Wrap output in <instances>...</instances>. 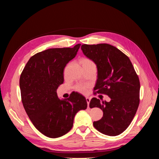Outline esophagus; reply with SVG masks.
<instances>
[{
	"instance_id": "esophagus-1",
	"label": "esophagus",
	"mask_w": 159,
	"mask_h": 159,
	"mask_svg": "<svg viewBox=\"0 0 159 159\" xmlns=\"http://www.w3.org/2000/svg\"><path fill=\"white\" fill-rule=\"evenodd\" d=\"M90 98H86V101H87V103H88V107L89 108V102H90Z\"/></svg>"
}]
</instances>
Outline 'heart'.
<instances>
[{
	"label": "heart",
	"mask_w": 159,
	"mask_h": 159,
	"mask_svg": "<svg viewBox=\"0 0 159 159\" xmlns=\"http://www.w3.org/2000/svg\"><path fill=\"white\" fill-rule=\"evenodd\" d=\"M80 63L81 66H82L83 68H85V67H95V65L93 63V61H91L90 59L86 58V57H84V58L81 59L80 60ZM76 89L78 91H80V92L85 93H86V91H87L88 87L85 85H78L77 86Z\"/></svg>",
	"instance_id": "1"
}]
</instances>
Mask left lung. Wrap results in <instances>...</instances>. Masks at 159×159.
<instances>
[{
	"label": "left lung",
	"mask_w": 159,
	"mask_h": 159,
	"mask_svg": "<svg viewBox=\"0 0 159 159\" xmlns=\"http://www.w3.org/2000/svg\"><path fill=\"white\" fill-rule=\"evenodd\" d=\"M84 54L97 66L94 94L108 95L109 102L93 98L89 107H99L103 115L93 122L98 131L109 136L122 133L136 114L139 105L140 81L128 56L108 44H83Z\"/></svg>",
	"instance_id": "obj_1"
}]
</instances>
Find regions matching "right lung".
<instances>
[{
  "label": "right lung",
  "mask_w": 159,
  "mask_h": 159,
  "mask_svg": "<svg viewBox=\"0 0 159 159\" xmlns=\"http://www.w3.org/2000/svg\"><path fill=\"white\" fill-rule=\"evenodd\" d=\"M80 45L38 52L29 59L20 75L24 108L34 127L48 137L57 138L69 132L75 114L88 107L85 97L79 93L60 99L56 92L64 82L66 64L75 57Z\"/></svg>",
  "instance_id": "1"
}]
</instances>
